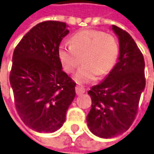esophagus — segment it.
<instances>
[{"instance_id":"esophagus-1","label":"esophagus","mask_w":154,"mask_h":154,"mask_svg":"<svg viewBox=\"0 0 154 154\" xmlns=\"http://www.w3.org/2000/svg\"><path fill=\"white\" fill-rule=\"evenodd\" d=\"M85 92V89L83 86L77 85L76 87V93H77V95H81V94H83Z\"/></svg>"}]
</instances>
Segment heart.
Listing matches in <instances>:
<instances>
[{"mask_svg":"<svg viewBox=\"0 0 154 154\" xmlns=\"http://www.w3.org/2000/svg\"><path fill=\"white\" fill-rule=\"evenodd\" d=\"M119 43L115 37L99 30L87 29L76 33L70 38V45L61 44L57 56L66 72L74 71L81 60L85 63L74 74L78 84L94 81L114 67L119 57Z\"/></svg>","mask_w":154,"mask_h":154,"instance_id":"heart-1","label":"heart"}]
</instances>
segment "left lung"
Segmentation results:
<instances>
[{"label": "left lung", "mask_w": 154, "mask_h": 154, "mask_svg": "<svg viewBox=\"0 0 154 154\" xmlns=\"http://www.w3.org/2000/svg\"><path fill=\"white\" fill-rule=\"evenodd\" d=\"M112 29L119 42L118 63L100 84L88 91L92 102L86 117L88 127L103 139L129 129L146 86L145 61L136 42L120 28L112 25Z\"/></svg>", "instance_id": "8db88e82"}]
</instances>
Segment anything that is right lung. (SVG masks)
<instances>
[{
  "mask_svg": "<svg viewBox=\"0 0 154 154\" xmlns=\"http://www.w3.org/2000/svg\"><path fill=\"white\" fill-rule=\"evenodd\" d=\"M63 22L38 23L14 49L9 75L15 107L23 123L38 132L62 127L75 96L76 84L63 70L57 50L69 34Z\"/></svg>",
  "mask_w": 154,
  "mask_h": 154,
  "instance_id": "add662e5",
  "label": "right lung"
}]
</instances>
